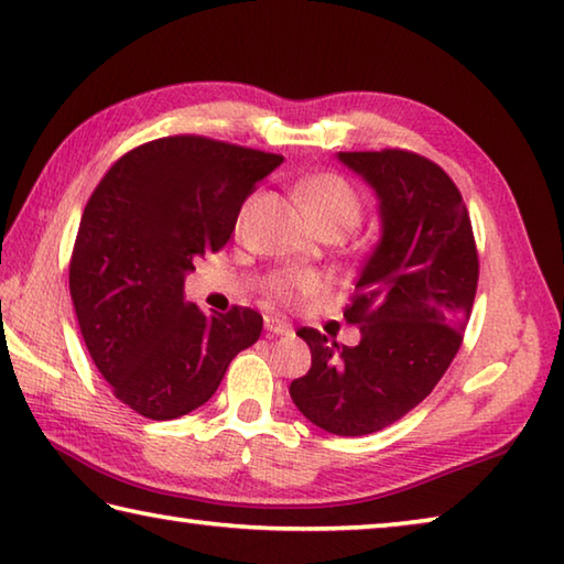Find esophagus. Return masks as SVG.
<instances>
[{
	"label": "esophagus",
	"instance_id": "34e87169",
	"mask_svg": "<svg viewBox=\"0 0 564 564\" xmlns=\"http://www.w3.org/2000/svg\"><path fill=\"white\" fill-rule=\"evenodd\" d=\"M264 329L270 334H292V327L284 319H276V317H267L264 319Z\"/></svg>",
	"mask_w": 564,
	"mask_h": 564
}]
</instances>
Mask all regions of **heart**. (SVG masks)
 <instances>
[{
	"instance_id": "obj_1",
	"label": "heart",
	"mask_w": 564,
	"mask_h": 564,
	"mask_svg": "<svg viewBox=\"0 0 564 564\" xmlns=\"http://www.w3.org/2000/svg\"><path fill=\"white\" fill-rule=\"evenodd\" d=\"M302 197L319 227L329 223L357 227L364 215V200L359 191L347 181V177L337 173H322L310 177V181L302 185ZM270 288L276 300L292 304L317 292L319 282L317 276L307 272H280L272 280Z\"/></svg>"
}]
</instances>
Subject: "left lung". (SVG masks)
<instances>
[{"label": "left lung", "mask_w": 564, "mask_h": 564, "mask_svg": "<svg viewBox=\"0 0 564 564\" xmlns=\"http://www.w3.org/2000/svg\"><path fill=\"white\" fill-rule=\"evenodd\" d=\"M381 200L383 235L364 262L344 319L357 347L312 327V369L290 397L314 426L367 436L429 397L456 357L478 290V247L468 207L438 163L403 148L339 153Z\"/></svg>", "instance_id": "1"}]
</instances>
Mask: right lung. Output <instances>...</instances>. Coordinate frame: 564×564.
I'll use <instances>...</instances> for the list:
<instances>
[{"label": "right lung", "mask_w": 564, "mask_h": 564, "mask_svg": "<svg viewBox=\"0 0 564 564\" xmlns=\"http://www.w3.org/2000/svg\"><path fill=\"white\" fill-rule=\"evenodd\" d=\"M282 161L205 135H165L123 153L88 197L68 290L96 369L143 419L203 406L260 339V312L205 314L183 302V276L223 250L247 195Z\"/></svg>", "instance_id": "right-lung-1"}]
</instances>
